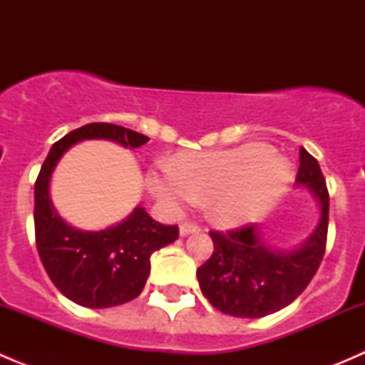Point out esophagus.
I'll return each mask as SVG.
<instances>
[{
    "label": "esophagus",
    "instance_id": "34e87169",
    "mask_svg": "<svg viewBox=\"0 0 365 365\" xmlns=\"http://www.w3.org/2000/svg\"><path fill=\"white\" fill-rule=\"evenodd\" d=\"M197 231H200V226H197V224H182V226H180V237H187V235H190V233H197Z\"/></svg>",
    "mask_w": 365,
    "mask_h": 365
}]
</instances>
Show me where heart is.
<instances>
[{"label":"heart","instance_id":"1","mask_svg":"<svg viewBox=\"0 0 365 365\" xmlns=\"http://www.w3.org/2000/svg\"><path fill=\"white\" fill-rule=\"evenodd\" d=\"M293 175L292 162L263 143L176 157L171 168L148 176L153 196L173 212L206 200L210 217L226 227L263 215Z\"/></svg>","mask_w":365,"mask_h":365}]
</instances>
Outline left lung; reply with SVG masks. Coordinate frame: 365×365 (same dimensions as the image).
<instances>
[{"label": "left lung", "instance_id": "obj_1", "mask_svg": "<svg viewBox=\"0 0 365 365\" xmlns=\"http://www.w3.org/2000/svg\"><path fill=\"white\" fill-rule=\"evenodd\" d=\"M297 187L318 203V226L295 249L267 244L257 224L219 233L210 231L213 254L197 268L203 295L220 312L237 318H263L292 304L307 288L325 254L329 190L318 160L300 148Z\"/></svg>", "mask_w": 365, "mask_h": 365}]
</instances>
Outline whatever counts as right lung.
<instances>
[{
    "label": "right lung",
    "mask_w": 365,
    "mask_h": 365,
    "mask_svg": "<svg viewBox=\"0 0 365 365\" xmlns=\"http://www.w3.org/2000/svg\"><path fill=\"white\" fill-rule=\"evenodd\" d=\"M88 139L130 150L148 143L145 134L113 123H88L54 143L35 182V237L54 286L83 307L106 309L139 297L150 275V256L173 244L178 227L153 220L141 205L106 230L70 226L51 200V178L63 153Z\"/></svg>",
    "instance_id": "right-lung-1"
}]
</instances>
